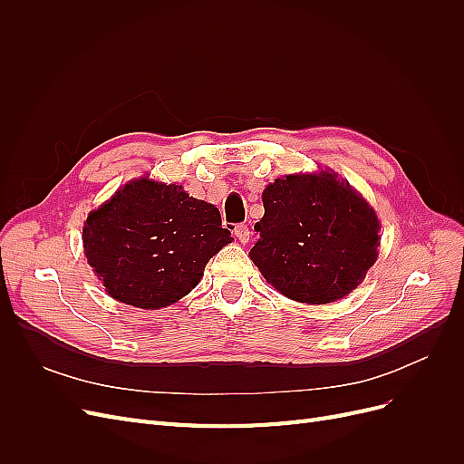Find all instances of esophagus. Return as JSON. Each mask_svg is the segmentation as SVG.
Instances as JSON below:
<instances>
[{
    "label": "esophagus",
    "mask_w": 464,
    "mask_h": 464,
    "mask_svg": "<svg viewBox=\"0 0 464 464\" xmlns=\"http://www.w3.org/2000/svg\"><path fill=\"white\" fill-rule=\"evenodd\" d=\"M234 236H236L237 240H240L242 244H247V242H249V228H247V224H236V227H234Z\"/></svg>",
    "instance_id": "esophagus-1"
}]
</instances>
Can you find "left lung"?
<instances>
[{
  "mask_svg": "<svg viewBox=\"0 0 464 464\" xmlns=\"http://www.w3.org/2000/svg\"><path fill=\"white\" fill-rule=\"evenodd\" d=\"M263 207L249 257L290 300L317 305L339 300L377 259L375 210L333 172L278 178L265 188Z\"/></svg>",
  "mask_w": 464,
  "mask_h": 464,
  "instance_id": "8db88e82",
  "label": "left lung"
}]
</instances>
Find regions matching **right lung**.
<instances>
[{
  "instance_id": "obj_1",
  "label": "right lung",
  "mask_w": 464,
  "mask_h": 464,
  "mask_svg": "<svg viewBox=\"0 0 464 464\" xmlns=\"http://www.w3.org/2000/svg\"><path fill=\"white\" fill-rule=\"evenodd\" d=\"M230 242L215 205L147 178L120 188L82 228L87 261L106 292L143 310L184 298Z\"/></svg>"
}]
</instances>
